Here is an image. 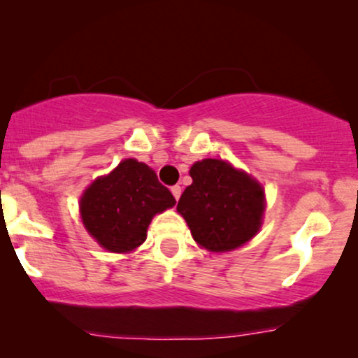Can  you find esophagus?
Returning <instances> with one entry per match:
<instances>
[{"mask_svg": "<svg viewBox=\"0 0 358 358\" xmlns=\"http://www.w3.org/2000/svg\"><path fill=\"white\" fill-rule=\"evenodd\" d=\"M171 193H173V196L176 200L180 199V195H182V188L178 187V185H175V187H171Z\"/></svg>", "mask_w": 358, "mask_h": 358, "instance_id": "1", "label": "esophagus"}]
</instances>
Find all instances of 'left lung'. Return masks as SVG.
<instances>
[{
  "instance_id": "1",
  "label": "left lung",
  "mask_w": 358,
  "mask_h": 358,
  "mask_svg": "<svg viewBox=\"0 0 358 358\" xmlns=\"http://www.w3.org/2000/svg\"><path fill=\"white\" fill-rule=\"evenodd\" d=\"M190 176L176 210L202 248L225 252L256 236L264 213V190L256 180L212 158L196 162Z\"/></svg>"
}]
</instances>
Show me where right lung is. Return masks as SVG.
Instances as JSON below:
<instances>
[{"label": "right lung", "instance_id": "1", "mask_svg": "<svg viewBox=\"0 0 358 358\" xmlns=\"http://www.w3.org/2000/svg\"><path fill=\"white\" fill-rule=\"evenodd\" d=\"M176 203L145 163L124 159L108 176L97 178L80 199L85 229L110 252H129L146 241L156 213Z\"/></svg>", "mask_w": 358, "mask_h": 358}]
</instances>
